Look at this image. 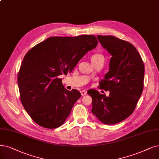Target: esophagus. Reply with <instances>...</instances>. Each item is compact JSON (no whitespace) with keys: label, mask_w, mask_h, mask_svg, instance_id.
I'll return each instance as SVG.
<instances>
[{"label":"esophagus","mask_w":159,"mask_h":159,"mask_svg":"<svg viewBox=\"0 0 159 159\" xmlns=\"http://www.w3.org/2000/svg\"><path fill=\"white\" fill-rule=\"evenodd\" d=\"M80 93H81V95L82 96H85V95H86L87 91L86 90H81Z\"/></svg>","instance_id":"esophagus-1"}]
</instances>
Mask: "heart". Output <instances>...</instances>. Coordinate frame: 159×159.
Instances as JSON below:
<instances>
[{"label":"heart","instance_id":"b5f03b06","mask_svg":"<svg viewBox=\"0 0 159 159\" xmlns=\"http://www.w3.org/2000/svg\"><path fill=\"white\" fill-rule=\"evenodd\" d=\"M101 59H104V57H103V56L101 54H99V53H96V54H93L91 56V61L93 64L95 63L98 60H101Z\"/></svg>","mask_w":159,"mask_h":159}]
</instances>
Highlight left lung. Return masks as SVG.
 I'll return each mask as SVG.
<instances>
[{"label":"left lung","instance_id":"1","mask_svg":"<svg viewBox=\"0 0 159 159\" xmlns=\"http://www.w3.org/2000/svg\"><path fill=\"white\" fill-rule=\"evenodd\" d=\"M99 43L112 57L109 71L99 82V89L88 93L92 98V112L105 125H115L131 115L143 90L145 67L137 49L131 43L111 35H98Z\"/></svg>","mask_w":159,"mask_h":159}]
</instances>
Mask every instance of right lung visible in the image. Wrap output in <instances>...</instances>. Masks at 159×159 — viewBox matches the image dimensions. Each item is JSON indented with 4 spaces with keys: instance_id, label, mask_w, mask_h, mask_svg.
Listing matches in <instances>:
<instances>
[{
    "instance_id": "add662e5",
    "label": "right lung",
    "mask_w": 159,
    "mask_h": 159,
    "mask_svg": "<svg viewBox=\"0 0 159 159\" xmlns=\"http://www.w3.org/2000/svg\"><path fill=\"white\" fill-rule=\"evenodd\" d=\"M98 43L94 35L53 37L27 52L17 83L23 106L37 124L53 129L66 121L81 94L76 89L66 90L58 76L71 72Z\"/></svg>"
}]
</instances>
